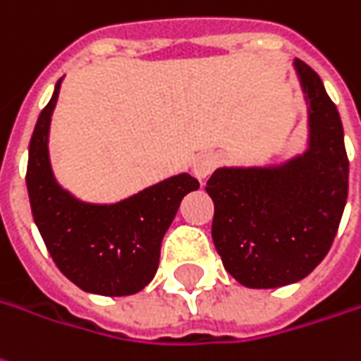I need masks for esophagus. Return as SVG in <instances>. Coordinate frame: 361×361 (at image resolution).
<instances>
[{
	"mask_svg": "<svg viewBox=\"0 0 361 361\" xmlns=\"http://www.w3.org/2000/svg\"><path fill=\"white\" fill-rule=\"evenodd\" d=\"M217 164H219L217 156H213V154H201V156H197L193 160V176L197 180H205L217 168Z\"/></svg>",
	"mask_w": 361,
	"mask_h": 361,
	"instance_id": "34e87169",
	"label": "esophagus"
}]
</instances>
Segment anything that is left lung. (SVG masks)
<instances>
[{"instance_id": "8db88e82", "label": "left lung", "mask_w": 361, "mask_h": 361, "mask_svg": "<svg viewBox=\"0 0 361 361\" xmlns=\"http://www.w3.org/2000/svg\"><path fill=\"white\" fill-rule=\"evenodd\" d=\"M308 102L310 144L271 168H219L205 191L223 267L249 288L298 283L322 263L348 200L350 161L336 104L316 71L294 61Z\"/></svg>"}]
</instances>
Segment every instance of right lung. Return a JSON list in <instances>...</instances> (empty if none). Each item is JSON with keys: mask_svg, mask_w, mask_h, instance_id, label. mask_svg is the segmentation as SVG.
Returning <instances> with one entry per match:
<instances>
[{"mask_svg": "<svg viewBox=\"0 0 361 361\" xmlns=\"http://www.w3.org/2000/svg\"><path fill=\"white\" fill-rule=\"evenodd\" d=\"M59 88L61 80L29 142L25 181L37 229L59 271L78 288L102 296L136 294L154 279L161 239L200 181L180 173L112 205L73 197L55 181L47 148Z\"/></svg>", "mask_w": 361, "mask_h": 361, "instance_id": "right-lung-1", "label": "right lung"}]
</instances>
